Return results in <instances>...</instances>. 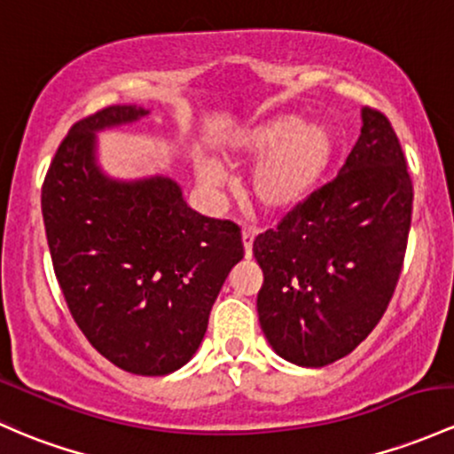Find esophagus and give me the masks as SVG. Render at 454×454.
I'll return each instance as SVG.
<instances>
[{
    "label": "esophagus",
    "instance_id": "esophagus-1",
    "mask_svg": "<svg viewBox=\"0 0 454 454\" xmlns=\"http://www.w3.org/2000/svg\"><path fill=\"white\" fill-rule=\"evenodd\" d=\"M254 237L256 232L252 231V228H243L241 241H243V250H246V259H250L252 256V243H254Z\"/></svg>",
    "mask_w": 454,
    "mask_h": 454
}]
</instances>
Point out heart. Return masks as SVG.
Wrapping results in <instances>:
<instances>
[{"instance_id": "obj_1", "label": "heart", "mask_w": 454, "mask_h": 454, "mask_svg": "<svg viewBox=\"0 0 454 454\" xmlns=\"http://www.w3.org/2000/svg\"><path fill=\"white\" fill-rule=\"evenodd\" d=\"M335 152V137L324 123L298 114H276L241 128L223 141L222 154L235 163H252L250 191L265 213H291L317 191ZM195 178L208 193H219L226 174L215 160L195 156Z\"/></svg>"}]
</instances>
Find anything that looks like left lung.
<instances>
[{
	"mask_svg": "<svg viewBox=\"0 0 454 454\" xmlns=\"http://www.w3.org/2000/svg\"><path fill=\"white\" fill-rule=\"evenodd\" d=\"M361 135L333 183L254 239L256 311L271 350L302 367L350 355L383 317L407 250L413 184L387 117Z\"/></svg>",
	"mask_w": 454,
	"mask_h": 454,
	"instance_id": "left-lung-1",
	"label": "left lung"
}]
</instances>
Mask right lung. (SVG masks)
<instances>
[{
    "instance_id": "right-lung-1",
    "label": "right lung",
    "mask_w": 454,
    "mask_h": 454,
    "mask_svg": "<svg viewBox=\"0 0 454 454\" xmlns=\"http://www.w3.org/2000/svg\"><path fill=\"white\" fill-rule=\"evenodd\" d=\"M147 114L111 106L75 123L47 171L41 208L56 278L90 346L130 374L165 376L198 352L243 243L237 223L193 211L169 176L104 171L98 132Z\"/></svg>"
}]
</instances>
